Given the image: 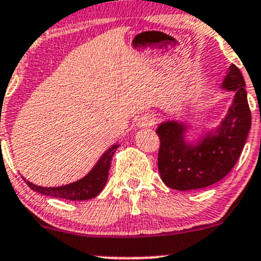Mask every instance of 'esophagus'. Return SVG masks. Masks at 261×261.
<instances>
[{
  "instance_id": "34e87169",
  "label": "esophagus",
  "mask_w": 261,
  "mask_h": 261,
  "mask_svg": "<svg viewBox=\"0 0 261 261\" xmlns=\"http://www.w3.org/2000/svg\"><path fill=\"white\" fill-rule=\"evenodd\" d=\"M156 124V119L152 115H145L144 117H141L140 120L139 126L140 127H150V126H153Z\"/></svg>"
}]
</instances>
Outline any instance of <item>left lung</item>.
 Returning a JSON list of instances; mask_svg holds the SVG:
<instances>
[{
	"instance_id": "obj_1",
	"label": "left lung",
	"mask_w": 261,
	"mask_h": 261,
	"mask_svg": "<svg viewBox=\"0 0 261 261\" xmlns=\"http://www.w3.org/2000/svg\"><path fill=\"white\" fill-rule=\"evenodd\" d=\"M243 74L229 65L220 89L234 91L224 119L216 128L188 142L186 134L192 125L167 120L157 126L160 137L159 171L166 186L176 191L204 188L230 172L244 148L251 126V114Z\"/></svg>"
}]
</instances>
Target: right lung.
Returning <instances> with one entry per match:
<instances>
[{
    "mask_svg": "<svg viewBox=\"0 0 261 261\" xmlns=\"http://www.w3.org/2000/svg\"><path fill=\"white\" fill-rule=\"evenodd\" d=\"M119 146V144H114L111 147H109L87 176L80 178L79 181L69 183V185L59 186V187H41V186L33 185L32 182L27 181L25 178L23 179L31 190L44 194V196L69 200L91 199L98 196L107 185L111 160Z\"/></svg>",
    "mask_w": 261,
    "mask_h": 261,
    "instance_id": "1",
    "label": "right lung"
}]
</instances>
